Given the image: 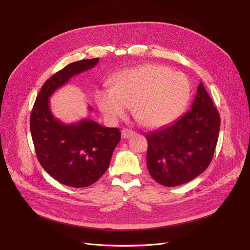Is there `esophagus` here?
<instances>
[{"label": "esophagus", "mask_w": 250, "mask_h": 250, "mask_svg": "<svg viewBox=\"0 0 250 250\" xmlns=\"http://www.w3.org/2000/svg\"><path fill=\"white\" fill-rule=\"evenodd\" d=\"M134 134H135V133L133 132V130H132V129H128V128H124V129L122 130V137H123L124 139H127V138H129V137H132Z\"/></svg>", "instance_id": "1"}]
</instances>
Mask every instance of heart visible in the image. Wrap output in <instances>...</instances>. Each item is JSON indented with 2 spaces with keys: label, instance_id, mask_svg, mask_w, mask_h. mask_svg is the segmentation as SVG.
<instances>
[{
  "label": "heart",
  "instance_id": "b5f03b06",
  "mask_svg": "<svg viewBox=\"0 0 250 250\" xmlns=\"http://www.w3.org/2000/svg\"><path fill=\"white\" fill-rule=\"evenodd\" d=\"M110 85L111 88L96 92V102L103 115L114 123L132 106L136 120L147 127L172 122L190 95L187 76L161 64L124 71L111 79Z\"/></svg>",
  "mask_w": 250,
  "mask_h": 250
}]
</instances>
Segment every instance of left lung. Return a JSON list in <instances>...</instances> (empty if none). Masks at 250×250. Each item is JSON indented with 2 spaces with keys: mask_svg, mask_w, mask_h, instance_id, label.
Wrapping results in <instances>:
<instances>
[{
  "mask_svg": "<svg viewBox=\"0 0 250 250\" xmlns=\"http://www.w3.org/2000/svg\"><path fill=\"white\" fill-rule=\"evenodd\" d=\"M219 130V112L201 82L186 114L146 135L150 175L164 187H177L194 179L211 163Z\"/></svg>",
  "mask_w": 250,
  "mask_h": 250,
  "instance_id": "obj_1",
  "label": "left lung"
}]
</instances>
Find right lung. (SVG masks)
<instances>
[{
	"label": "right lung",
	"instance_id": "1",
	"mask_svg": "<svg viewBox=\"0 0 250 250\" xmlns=\"http://www.w3.org/2000/svg\"><path fill=\"white\" fill-rule=\"evenodd\" d=\"M98 62V58L74 62L47 79L30 115L31 136L39 163L50 176L72 188L89 187L105 173L121 141V132L88 118L63 124L52 114L49 97L71 78L94 68Z\"/></svg>",
	"mask_w": 250,
	"mask_h": 250
}]
</instances>
